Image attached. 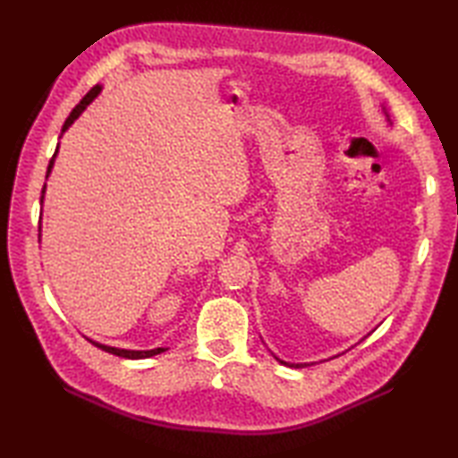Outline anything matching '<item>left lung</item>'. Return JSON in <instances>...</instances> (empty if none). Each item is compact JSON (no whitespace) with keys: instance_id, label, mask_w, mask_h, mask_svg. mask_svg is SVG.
Here are the masks:
<instances>
[{"instance_id":"left-lung-1","label":"left lung","mask_w":458,"mask_h":458,"mask_svg":"<svg viewBox=\"0 0 458 458\" xmlns=\"http://www.w3.org/2000/svg\"><path fill=\"white\" fill-rule=\"evenodd\" d=\"M384 110V114H386V120H387V123H390L392 125V120H390V114H387L386 112V108H382ZM271 354H274V352H271ZM274 358L277 360V362H281V364H284V366H289V368H305V366H310V362H285V360H281V358H277L276 354H274Z\"/></svg>"}]
</instances>
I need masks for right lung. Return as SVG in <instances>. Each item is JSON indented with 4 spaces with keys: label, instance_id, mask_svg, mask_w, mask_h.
Instances as JSON below:
<instances>
[{
    "label": "right lung",
    "instance_id": "add662e5",
    "mask_svg": "<svg viewBox=\"0 0 458 458\" xmlns=\"http://www.w3.org/2000/svg\"><path fill=\"white\" fill-rule=\"evenodd\" d=\"M102 92V86L100 84H96L94 89L84 96V98L81 100V104L76 106V108L71 112V115H68L66 118V122H64V125H63V133L71 128V125L81 118V114L86 110V106H90L92 102H94V98L96 96H98ZM56 153H58V145H56V149H55V155H53V159H51V163H48V167H47V179H48V174H51V171H53V165H55V159H56ZM43 194H41V204H43V200H45V192H47V182L43 184V191H41ZM38 240H41V226H38ZM90 343L94 344V346H98L100 350H104V352H110V354H115V356H120V358H128V360H141V358H151V356H155V354H161V352H165V350L167 348H163V346H159V348H151V350H128V348H115V346H108V344H102V343H96V340H92V338H89Z\"/></svg>",
    "mask_w": 458,
    "mask_h": 458
}]
</instances>
